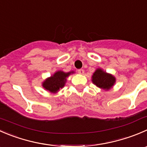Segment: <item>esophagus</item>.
<instances>
[{
    "mask_svg": "<svg viewBox=\"0 0 147 147\" xmlns=\"http://www.w3.org/2000/svg\"><path fill=\"white\" fill-rule=\"evenodd\" d=\"M78 73L80 74V75H83L84 72H85L83 69H78Z\"/></svg>",
    "mask_w": 147,
    "mask_h": 147,
    "instance_id": "esophagus-1",
    "label": "esophagus"
}]
</instances>
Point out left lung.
Listing matches in <instances>:
<instances>
[{"mask_svg":"<svg viewBox=\"0 0 147 147\" xmlns=\"http://www.w3.org/2000/svg\"><path fill=\"white\" fill-rule=\"evenodd\" d=\"M116 78L112 74L104 71L101 68H98L92 75V83L104 90H109L116 83Z\"/></svg>","mask_w":147,"mask_h":147,"instance_id":"left-lung-1","label":"left lung"}]
</instances>
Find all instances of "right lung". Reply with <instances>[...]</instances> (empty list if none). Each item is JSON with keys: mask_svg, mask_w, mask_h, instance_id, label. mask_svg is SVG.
Segmentation results:
<instances>
[{"mask_svg": "<svg viewBox=\"0 0 147 147\" xmlns=\"http://www.w3.org/2000/svg\"><path fill=\"white\" fill-rule=\"evenodd\" d=\"M73 73H75L74 71L68 72L62 70L57 71L42 82V87L51 93H57L65 87L67 78Z\"/></svg>", "mask_w": 147, "mask_h": 147, "instance_id": "add662e5", "label": "right lung"}]
</instances>
